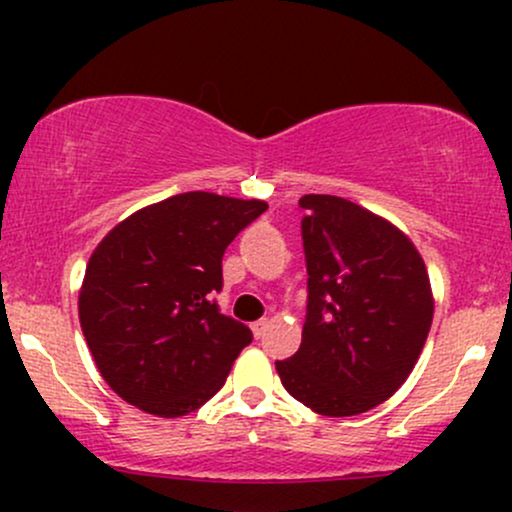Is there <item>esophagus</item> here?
Listing matches in <instances>:
<instances>
[{
    "label": "esophagus",
    "mask_w": 512,
    "mask_h": 512,
    "mask_svg": "<svg viewBox=\"0 0 512 512\" xmlns=\"http://www.w3.org/2000/svg\"><path fill=\"white\" fill-rule=\"evenodd\" d=\"M267 325H269V322H267V320H257V322H252V334H255V337H257V339H260V337H262V334H264V332H267Z\"/></svg>",
    "instance_id": "34e87169"
}]
</instances>
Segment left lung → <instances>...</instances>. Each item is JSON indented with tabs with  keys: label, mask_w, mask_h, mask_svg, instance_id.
I'll use <instances>...</instances> for the list:
<instances>
[{
	"label": "left lung",
	"mask_w": 512,
	"mask_h": 512,
	"mask_svg": "<svg viewBox=\"0 0 512 512\" xmlns=\"http://www.w3.org/2000/svg\"><path fill=\"white\" fill-rule=\"evenodd\" d=\"M298 204L308 310L301 346L276 370L317 414H363L419 361L433 320L426 264L402 231L349 199L305 195Z\"/></svg>",
	"instance_id": "left-lung-1"
}]
</instances>
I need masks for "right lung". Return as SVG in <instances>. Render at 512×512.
Wrapping results in <instances>:
<instances>
[{
	"label": "right lung",
	"mask_w": 512,
	"mask_h": 512,
	"mask_svg": "<svg viewBox=\"0 0 512 512\" xmlns=\"http://www.w3.org/2000/svg\"><path fill=\"white\" fill-rule=\"evenodd\" d=\"M260 199L185 192L117 223L86 264L79 320L103 380L149 414L185 416L221 390L252 342L223 315V252Z\"/></svg>",
	"instance_id": "1"
}]
</instances>
